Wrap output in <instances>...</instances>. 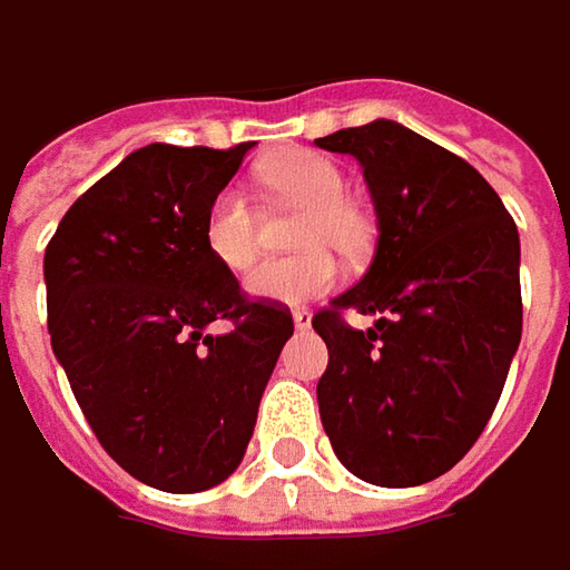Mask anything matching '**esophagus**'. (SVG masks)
Listing matches in <instances>:
<instances>
[{
    "instance_id": "obj_1",
    "label": "esophagus",
    "mask_w": 570,
    "mask_h": 570,
    "mask_svg": "<svg viewBox=\"0 0 570 570\" xmlns=\"http://www.w3.org/2000/svg\"><path fill=\"white\" fill-rule=\"evenodd\" d=\"M292 321H295V327L307 330L311 327V311H304V307H295L292 311Z\"/></svg>"
}]
</instances>
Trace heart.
Listing matches in <instances>:
<instances>
[{
    "mask_svg": "<svg viewBox=\"0 0 570 570\" xmlns=\"http://www.w3.org/2000/svg\"><path fill=\"white\" fill-rule=\"evenodd\" d=\"M263 183L278 205L298 208L304 217L295 227L298 256L269 259L246 278L249 295L278 304H301L327 295L340 278V266L330 256H358L372 224L346 198V179L336 163L311 150H288L263 166ZM205 246L217 266L227 272H246L259 256V214L249 205L246 191L224 186L205 212Z\"/></svg>",
    "mask_w": 570,
    "mask_h": 570,
    "instance_id": "heart-1",
    "label": "heart"
}]
</instances>
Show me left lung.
<instances>
[{"label": "left lung", "mask_w": 570, "mask_h": 570, "mask_svg": "<svg viewBox=\"0 0 570 570\" xmlns=\"http://www.w3.org/2000/svg\"><path fill=\"white\" fill-rule=\"evenodd\" d=\"M358 159L379 246L314 314L327 343L317 404L336 459L379 488L426 484L484 433L523 333L520 234L488 179L397 121L317 137ZM346 309L375 313L356 331Z\"/></svg>", "instance_id": "8db88e82"}]
</instances>
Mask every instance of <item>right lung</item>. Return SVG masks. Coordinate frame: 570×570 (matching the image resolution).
<instances>
[{"label": "right lung", "instance_id": "add662e5", "mask_svg": "<svg viewBox=\"0 0 570 570\" xmlns=\"http://www.w3.org/2000/svg\"><path fill=\"white\" fill-rule=\"evenodd\" d=\"M249 147L134 150L72 202L43 253L50 346L96 440L169 494L237 471L295 333L285 304L249 298L205 246V212Z\"/></svg>", "mask_w": 570, "mask_h": 570}]
</instances>
